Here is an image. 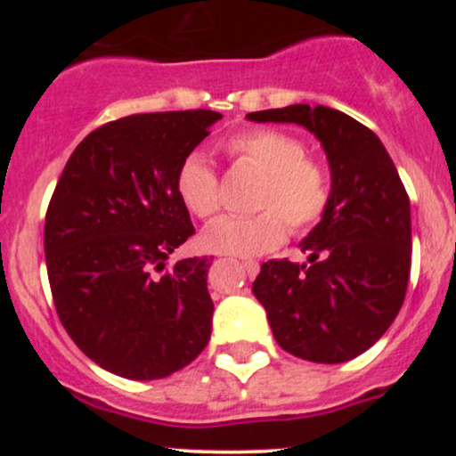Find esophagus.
<instances>
[{
  "label": "esophagus",
  "mask_w": 456,
  "mask_h": 456,
  "mask_svg": "<svg viewBox=\"0 0 456 456\" xmlns=\"http://www.w3.org/2000/svg\"><path fill=\"white\" fill-rule=\"evenodd\" d=\"M242 265H244L246 274H248L250 279L259 274V264H257V261H242Z\"/></svg>",
  "instance_id": "esophagus-1"
}]
</instances>
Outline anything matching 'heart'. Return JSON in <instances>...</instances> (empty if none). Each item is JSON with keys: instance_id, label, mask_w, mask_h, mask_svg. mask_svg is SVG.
<instances>
[{"instance_id": "b5f03b06", "label": "heart", "mask_w": 456, "mask_h": 456, "mask_svg": "<svg viewBox=\"0 0 456 456\" xmlns=\"http://www.w3.org/2000/svg\"><path fill=\"white\" fill-rule=\"evenodd\" d=\"M238 165L264 175L257 192V216H221L199 235L203 250L233 257H257L279 248L287 224L302 232L323 216L330 199L328 177L317 162L306 159L302 141L281 130L257 128L235 134L224 143ZM182 206L199 218H210L221 208L218 180L201 154L182 160L175 175Z\"/></svg>"}]
</instances>
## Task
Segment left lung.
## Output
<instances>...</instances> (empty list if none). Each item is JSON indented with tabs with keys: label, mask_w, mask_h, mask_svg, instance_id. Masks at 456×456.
<instances>
[{
	"label": "left lung",
	"mask_w": 456,
	"mask_h": 456,
	"mask_svg": "<svg viewBox=\"0 0 456 456\" xmlns=\"http://www.w3.org/2000/svg\"><path fill=\"white\" fill-rule=\"evenodd\" d=\"M246 118L305 126L326 151L328 208L300 242L308 264L270 259L253 294L285 352L347 362L384 337L405 300L411 216L399 171L378 134L337 109L289 104Z\"/></svg>",
	"instance_id": "obj_1"
}]
</instances>
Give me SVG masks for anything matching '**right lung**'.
<instances>
[{
  "mask_svg": "<svg viewBox=\"0 0 456 456\" xmlns=\"http://www.w3.org/2000/svg\"><path fill=\"white\" fill-rule=\"evenodd\" d=\"M221 118L197 109L104 124L77 145L51 197L45 259L57 315L119 378H167L210 341L212 264L167 259L195 233L177 169Z\"/></svg>",
  "mask_w": 456,
  "mask_h": 456,
  "instance_id": "add662e5",
  "label": "right lung"
}]
</instances>
